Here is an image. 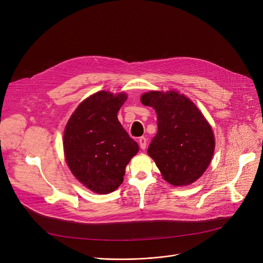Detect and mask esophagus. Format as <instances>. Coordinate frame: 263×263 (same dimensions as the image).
<instances>
[{
  "label": "esophagus",
  "instance_id": "esophagus-1",
  "mask_svg": "<svg viewBox=\"0 0 263 263\" xmlns=\"http://www.w3.org/2000/svg\"><path fill=\"white\" fill-rule=\"evenodd\" d=\"M138 142H139V146L141 149H145V146H146V138L145 137H139L138 139Z\"/></svg>",
  "mask_w": 263,
  "mask_h": 263
}]
</instances>
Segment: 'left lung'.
<instances>
[{"mask_svg":"<svg viewBox=\"0 0 263 263\" xmlns=\"http://www.w3.org/2000/svg\"><path fill=\"white\" fill-rule=\"evenodd\" d=\"M157 114L158 131L147 148L165 181L190 185L207 170L214 152L212 129L198 107L177 91H149L140 98Z\"/></svg>","mask_w":263,"mask_h":263,"instance_id":"8db88e82","label":"left lung"}]
</instances>
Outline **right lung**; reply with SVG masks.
<instances>
[{"label": "right lung", "mask_w": 263, "mask_h": 263, "mask_svg": "<svg viewBox=\"0 0 263 263\" xmlns=\"http://www.w3.org/2000/svg\"><path fill=\"white\" fill-rule=\"evenodd\" d=\"M126 100L124 92H96L73 111L64 129V155L70 172L100 195L115 192L123 183L125 168L139 149L118 120Z\"/></svg>", "instance_id": "right-lung-1"}]
</instances>
